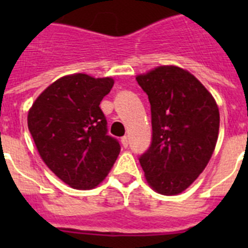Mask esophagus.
<instances>
[{
    "label": "esophagus",
    "mask_w": 248,
    "mask_h": 248,
    "mask_svg": "<svg viewBox=\"0 0 248 248\" xmlns=\"http://www.w3.org/2000/svg\"><path fill=\"white\" fill-rule=\"evenodd\" d=\"M128 144H129L128 137H123L122 138V145L124 146V148H128Z\"/></svg>",
    "instance_id": "obj_1"
}]
</instances>
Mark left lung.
<instances>
[{"label":"left lung","instance_id":"left-lung-1","mask_svg":"<svg viewBox=\"0 0 248 248\" xmlns=\"http://www.w3.org/2000/svg\"><path fill=\"white\" fill-rule=\"evenodd\" d=\"M151 109V143L139 156L148 183L163 195L187 189L203 171L220 128L217 104L189 72L164 65L137 77Z\"/></svg>","mask_w":248,"mask_h":248}]
</instances>
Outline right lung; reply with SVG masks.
<instances>
[{
	"label": "right lung",
	"instance_id": "right-lung-1",
	"mask_svg": "<svg viewBox=\"0 0 248 248\" xmlns=\"http://www.w3.org/2000/svg\"><path fill=\"white\" fill-rule=\"evenodd\" d=\"M111 78L63 77L50 84L28 111V130L46 165L74 189H93L120 153L108 134L99 104L113 88Z\"/></svg>",
	"mask_w": 248,
	"mask_h": 248
}]
</instances>
